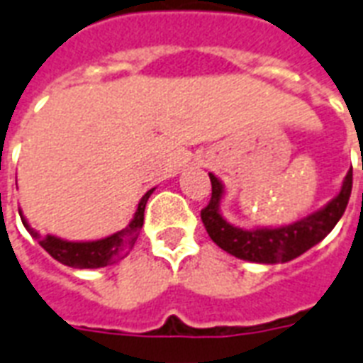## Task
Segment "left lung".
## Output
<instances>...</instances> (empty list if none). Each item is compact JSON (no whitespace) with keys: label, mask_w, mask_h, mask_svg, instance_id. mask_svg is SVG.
<instances>
[{"label":"left lung","mask_w":363,"mask_h":363,"mask_svg":"<svg viewBox=\"0 0 363 363\" xmlns=\"http://www.w3.org/2000/svg\"><path fill=\"white\" fill-rule=\"evenodd\" d=\"M209 177L213 194L209 205L201 211L205 230L222 250L239 259L256 262V264H284L307 252L316 242H320L343 216L352 190V167H350L337 196L332 201H328L322 209L288 226L245 230L233 226L222 216L220 201L224 198V186L213 173H209Z\"/></svg>","instance_id":"1"}]
</instances>
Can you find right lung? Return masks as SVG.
<instances>
[{"label": "right lung", "instance_id": "right-lung-1", "mask_svg": "<svg viewBox=\"0 0 363 363\" xmlns=\"http://www.w3.org/2000/svg\"><path fill=\"white\" fill-rule=\"evenodd\" d=\"M152 192L154 188L143 196L137 205L135 215L124 230L104 239H96V241H67V239H60L56 235H41L28 224L22 211L18 209V213L22 224L30 232L31 238L35 239L54 259H58L60 264L79 267V269H98V267L115 264L130 254L133 242L137 241V235L141 232L143 220H145V205Z\"/></svg>", "mask_w": 363, "mask_h": 363}]
</instances>
